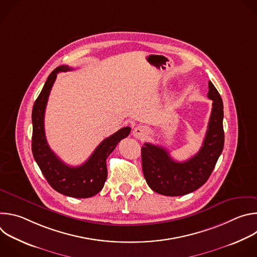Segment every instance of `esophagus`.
Returning a JSON list of instances; mask_svg holds the SVG:
<instances>
[{
  "instance_id": "esophagus-1",
  "label": "esophagus",
  "mask_w": 257,
  "mask_h": 257,
  "mask_svg": "<svg viewBox=\"0 0 257 257\" xmlns=\"http://www.w3.org/2000/svg\"><path fill=\"white\" fill-rule=\"evenodd\" d=\"M148 134H149V129L145 126L139 125V126L135 127L133 130V135L137 139H143L144 137L148 136Z\"/></svg>"
}]
</instances>
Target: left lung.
Returning <instances> with one entry per match:
<instances>
[{
    "mask_svg": "<svg viewBox=\"0 0 257 257\" xmlns=\"http://www.w3.org/2000/svg\"><path fill=\"white\" fill-rule=\"evenodd\" d=\"M207 96L212 100L211 114L200 151L186 162L174 161L159 145L144 143L141 148L142 171L149 186L162 195L180 196L195 191L209 178L224 149V105L221 95L208 82Z\"/></svg>",
    "mask_w": 257,
    "mask_h": 257,
    "instance_id": "1",
    "label": "left lung"
}]
</instances>
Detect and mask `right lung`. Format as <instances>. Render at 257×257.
<instances>
[{
  "label": "right lung",
  "instance_id": "add662e5",
  "mask_svg": "<svg viewBox=\"0 0 257 257\" xmlns=\"http://www.w3.org/2000/svg\"><path fill=\"white\" fill-rule=\"evenodd\" d=\"M73 70L69 66H59L49 75L39 97L32 107L33 158L39 165L49 184L59 193L75 197L88 198L97 194L103 187L107 176L106 159L117 144L127 137L130 127H124L103 139L89 159L81 166L70 167L61 161L50 149L45 133V112L49 95L59 72Z\"/></svg>",
  "mask_w": 257,
  "mask_h": 257
}]
</instances>
